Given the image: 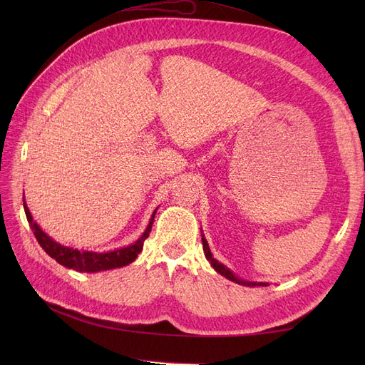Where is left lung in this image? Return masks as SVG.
Masks as SVG:
<instances>
[{
	"mask_svg": "<svg viewBox=\"0 0 365 365\" xmlns=\"http://www.w3.org/2000/svg\"><path fill=\"white\" fill-rule=\"evenodd\" d=\"M202 247H204V252H205V257L210 260V263H212V267L220 274V275H224V277H227L228 280H231V282H236V283H239V284H248V286H254V284H259V286H267V283H250V282H244V280H240V279H237L236 275L231 272L228 268H225L222 263H219L213 256H212V252H210V248H208V244H207V240L202 237Z\"/></svg>",
	"mask_w": 365,
	"mask_h": 365,
	"instance_id": "1",
	"label": "left lung"
}]
</instances>
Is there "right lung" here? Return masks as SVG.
Here are the masks:
<instances>
[{"label":"right lung","mask_w":365,"mask_h":365,"mask_svg":"<svg viewBox=\"0 0 365 365\" xmlns=\"http://www.w3.org/2000/svg\"><path fill=\"white\" fill-rule=\"evenodd\" d=\"M24 210H26V216L29 224L31 225L33 233H35V237L38 240V244L42 247V250L46 251L50 257H53L58 263L63 264V267L71 268L74 271L79 272H98V271H106V269H114V268H121L125 264H129L137 259L140 251L143 250V244L148 239L152 224H153V217H155V213L153 212L149 225L146 228L143 236L135 242L134 245H129L126 248H120L115 251H109V252H93V251H79V250H73L68 247H63L58 242H54L50 236H47L43 231L39 228V225L33 220L29 208L24 201Z\"/></svg>","instance_id":"add662e5"}]
</instances>
